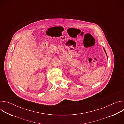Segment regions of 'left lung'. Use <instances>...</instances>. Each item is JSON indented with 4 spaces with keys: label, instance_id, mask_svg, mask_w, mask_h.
<instances>
[{
    "label": "left lung",
    "instance_id": "obj_1",
    "mask_svg": "<svg viewBox=\"0 0 124 124\" xmlns=\"http://www.w3.org/2000/svg\"><path fill=\"white\" fill-rule=\"evenodd\" d=\"M103 49H104V51H105V52L106 54H107V53H106V51H105V49H104V48H103ZM107 57H108V56H107Z\"/></svg>",
    "mask_w": 124,
    "mask_h": 124
}]
</instances>
